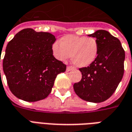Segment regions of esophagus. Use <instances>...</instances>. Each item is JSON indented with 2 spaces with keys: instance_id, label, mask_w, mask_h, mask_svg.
Returning <instances> with one entry per match:
<instances>
[{
  "instance_id": "esophagus-1",
  "label": "esophagus",
  "mask_w": 132,
  "mask_h": 132,
  "mask_svg": "<svg viewBox=\"0 0 132 132\" xmlns=\"http://www.w3.org/2000/svg\"><path fill=\"white\" fill-rule=\"evenodd\" d=\"M72 69H73V67H72V66H67V68H66V71H71Z\"/></svg>"
}]
</instances>
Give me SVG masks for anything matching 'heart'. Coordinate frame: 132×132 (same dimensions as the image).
<instances>
[{"instance_id":"obj_1","label":"heart","mask_w":132,"mask_h":132,"mask_svg":"<svg viewBox=\"0 0 132 132\" xmlns=\"http://www.w3.org/2000/svg\"><path fill=\"white\" fill-rule=\"evenodd\" d=\"M59 44H52L53 55L58 60L65 61L71 56L72 63L77 67H86L94 62L99 53L97 39L91 37L69 35L61 38Z\"/></svg>"}]
</instances>
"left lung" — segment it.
<instances>
[{"label":"left lung","mask_w":132,"mask_h":132,"mask_svg":"<svg viewBox=\"0 0 132 132\" xmlns=\"http://www.w3.org/2000/svg\"><path fill=\"white\" fill-rule=\"evenodd\" d=\"M89 37L96 38L99 53L94 62L80 68L82 78L74 83L78 97L92 102H101L112 95L124 75L125 52L120 41L106 30H97Z\"/></svg>","instance_id":"8db88e82"}]
</instances>
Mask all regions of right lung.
<instances>
[{"label":"right lung","mask_w":132,"mask_h":132,"mask_svg":"<svg viewBox=\"0 0 132 132\" xmlns=\"http://www.w3.org/2000/svg\"><path fill=\"white\" fill-rule=\"evenodd\" d=\"M55 41L51 33L27 28L7 44L3 68L10 91L18 98L27 102L46 98L56 76L66 71V64L53 56Z\"/></svg>","instance_id":"obj_1"}]
</instances>
